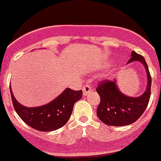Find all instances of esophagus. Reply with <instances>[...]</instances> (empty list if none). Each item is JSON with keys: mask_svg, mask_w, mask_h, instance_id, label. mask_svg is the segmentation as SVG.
I'll list each match as a JSON object with an SVG mask.
<instances>
[{"mask_svg": "<svg viewBox=\"0 0 161 161\" xmlns=\"http://www.w3.org/2000/svg\"><path fill=\"white\" fill-rule=\"evenodd\" d=\"M82 90H83L84 96H86V95H88L89 94V92H91V90H92L91 85H89V84H86V85H85L83 86V89H82Z\"/></svg>", "mask_w": 161, "mask_h": 161, "instance_id": "obj_1", "label": "esophagus"}]
</instances>
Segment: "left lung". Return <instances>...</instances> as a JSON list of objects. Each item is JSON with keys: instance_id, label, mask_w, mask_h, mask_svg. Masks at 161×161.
Segmentation results:
<instances>
[{"instance_id": "1", "label": "left lung", "mask_w": 161, "mask_h": 161, "mask_svg": "<svg viewBox=\"0 0 161 161\" xmlns=\"http://www.w3.org/2000/svg\"><path fill=\"white\" fill-rule=\"evenodd\" d=\"M132 61L141 62L147 70V87L143 95L138 97L125 96L118 89L115 80H104L98 83L96 90L101 98L97 109L98 118L105 124L109 126H126L135 123L140 118L148 105L151 96L152 77L147 63L141 55L132 52Z\"/></svg>"}]
</instances>
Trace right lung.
Returning a JSON list of instances; mask_svg holds the SVG:
<instances>
[{
  "label": "right lung",
  "mask_w": 161,
  "mask_h": 161,
  "mask_svg": "<svg viewBox=\"0 0 161 161\" xmlns=\"http://www.w3.org/2000/svg\"><path fill=\"white\" fill-rule=\"evenodd\" d=\"M10 89V86H9ZM14 109L24 123L40 131H51L64 126L72 114L75 102L82 97V90L66 89L52 102L39 107H25L18 103L13 95Z\"/></svg>",
  "instance_id": "1"
}]
</instances>
